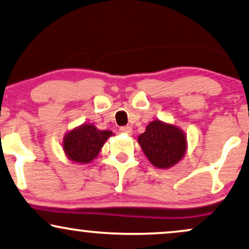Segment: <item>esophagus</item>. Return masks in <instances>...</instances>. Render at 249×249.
Masks as SVG:
<instances>
[{
  "instance_id": "34e87169",
  "label": "esophagus",
  "mask_w": 249,
  "mask_h": 249,
  "mask_svg": "<svg viewBox=\"0 0 249 249\" xmlns=\"http://www.w3.org/2000/svg\"><path fill=\"white\" fill-rule=\"evenodd\" d=\"M119 132H121V133H125V134H131L132 128L130 126H122L121 128H119Z\"/></svg>"
}]
</instances>
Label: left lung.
Instances as JSON below:
<instances>
[{"label":"left lung","instance_id":"left-lung-1","mask_svg":"<svg viewBox=\"0 0 249 249\" xmlns=\"http://www.w3.org/2000/svg\"><path fill=\"white\" fill-rule=\"evenodd\" d=\"M144 155L154 166L168 169L182 159L186 152V137L175 125L154 121L138 138Z\"/></svg>","mask_w":249,"mask_h":249}]
</instances>
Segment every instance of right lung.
Returning a JSON list of instances; mask_svg holds the SVG:
<instances>
[{
  "label": "right lung",
  "instance_id": "right-lung-1",
  "mask_svg": "<svg viewBox=\"0 0 249 249\" xmlns=\"http://www.w3.org/2000/svg\"><path fill=\"white\" fill-rule=\"evenodd\" d=\"M111 134V131H100L92 124H84L65 135L63 149L72 162L86 164L99 155Z\"/></svg>",
  "mask_w": 249,
  "mask_h": 249
}]
</instances>
